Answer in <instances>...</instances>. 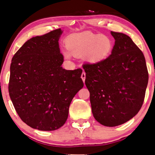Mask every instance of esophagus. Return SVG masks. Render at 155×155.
I'll use <instances>...</instances> for the list:
<instances>
[{
  "instance_id": "obj_1",
  "label": "esophagus",
  "mask_w": 155,
  "mask_h": 155,
  "mask_svg": "<svg viewBox=\"0 0 155 155\" xmlns=\"http://www.w3.org/2000/svg\"><path fill=\"white\" fill-rule=\"evenodd\" d=\"M81 78H82V81L84 82V80H85V78H86V73H84V72H82V73L81 75Z\"/></svg>"
}]
</instances>
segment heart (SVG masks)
<instances>
[{"label":"heart","mask_w":155,"mask_h":155,"mask_svg":"<svg viewBox=\"0 0 155 155\" xmlns=\"http://www.w3.org/2000/svg\"><path fill=\"white\" fill-rule=\"evenodd\" d=\"M66 46L73 55L84 54V58L89 62L98 63L111 54L114 42L108 36L85 31L68 38ZM64 55L68 58L71 57V54L68 51H65Z\"/></svg>","instance_id":"heart-1"}]
</instances>
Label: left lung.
<instances>
[{
	"label": "left lung",
	"instance_id": "obj_1",
	"mask_svg": "<svg viewBox=\"0 0 155 155\" xmlns=\"http://www.w3.org/2000/svg\"><path fill=\"white\" fill-rule=\"evenodd\" d=\"M115 39L111 54L95 63H84L95 119L105 126L121 125L138 113L148 83L143 53L125 34L111 31Z\"/></svg>",
	"mask_w": 155,
	"mask_h": 155
}]
</instances>
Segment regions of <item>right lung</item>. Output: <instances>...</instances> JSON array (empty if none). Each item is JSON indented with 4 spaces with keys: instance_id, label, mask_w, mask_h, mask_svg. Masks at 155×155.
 I'll list each match as a JSON object with an SVG mask.
<instances>
[{
    "instance_id": "1",
    "label": "right lung",
    "mask_w": 155,
    "mask_h": 155,
    "mask_svg": "<svg viewBox=\"0 0 155 155\" xmlns=\"http://www.w3.org/2000/svg\"><path fill=\"white\" fill-rule=\"evenodd\" d=\"M61 29L25 42L12 58L8 91L21 120L40 130H55L68 116L72 99L84 86L82 70L63 69Z\"/></svg>"
}]
</instances>
